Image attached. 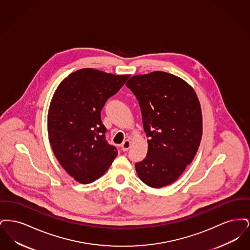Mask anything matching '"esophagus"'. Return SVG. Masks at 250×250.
<instances>
[{
    "label": "esophagus",
    "instance_id": "esophagus-1",
    "mask_svg": "<svg viewBox=\"0 0 250 250\" xmlns=\"http://www.w3.org/2000/svg\"><path fill=\"white\" fill-rule=\"evenodd\" d=\"M131 146V142L129 140H126V141H125L124 143H122V145H121V147H122V150L124 151V152H125V151H127L129 148H130Z\"/></svg>",
    "mask_w": 250,
    "mask_h": 250
}]
</instances>
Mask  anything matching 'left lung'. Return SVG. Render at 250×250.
<instances>
[{
	"instance_id": "1",
	"label": "left lung",
	"mask_w": 250,
	"mask_h": 250,
	"mask_svg": "<svg viewBox=\"0 0 250 250\" xmlns=\"http://www.w3.org/2000/svg\"><path fill=\"white\" fill-rule=\"evenodd\" d=\"M125 85L139 100L149 138L146 157L135 164L137 173L151 188L168 186L180 177L199 149L200 101L189 84L166 72L136 75Z\"/></svg>"
}]
</instances>
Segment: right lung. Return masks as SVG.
Returning a JSON list of instances; mask_svg holds the SVG:
<instances>
[{
	"label": "right lung",
	"instance_id": "1",
	"mask_svg": "<svg viewBox=\"0 0 250 250\" xmlns=\"http://www.w3.org/2000/svg\"><path fill=\"white\" fill-rule=\"evenodd\" d=\"M128 78L83 68L65 78L52 96L48 140L61 166L79 183L101 177L118 155L116 147L106 141L100 113Z\"/></svg>",
	"mask_w": 250,
	"mask_h": 250
}]
</instances>
